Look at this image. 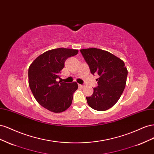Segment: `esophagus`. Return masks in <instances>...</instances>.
Returning a JSON list of instances; mask_svg holds the SVG:
<instances>
[{
	"instance_id": "34e87169",
	"label": "esophagus",
	"mask_w": 154,
	"mask_h": 154,
	"mask_svg": "<svg viewBox=\"0 0 154 154\" xmlns=\"http://www.w3.org/2000/svg\"><path fill=\"white\" fill-rule=\"evenodd\" d=\"M78 86L80 87H81V88H83V87H85L84 85H80V84H78Z\"/></svg>"
}]
</instances>
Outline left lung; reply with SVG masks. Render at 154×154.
Segmentation results:
<instances>
[{"label":"left lung","mask_w":154,"mask_h":154,"mask_svg":"<svg viewBox=\"0 0 154 154\" xmlns=\"http://www.w3.org/2000/svg\"><path fill=\"white\" fill-rule=\"evenodd\" d=\"M92 74H97L98 86L91 96L86 97L87 103L98 111L109 109L117 103L125 89L128 71L122 60L97 48L80 49Z\"/></svg>","instance_id":"left-lung-1"}]
</instances>
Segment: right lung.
<instances>
[{
    "instance_id": "right-lung-1",
    "label": "right lung",
    "mask_w": 154,
    "mask_h": 154,
    "mask_svg": "<svg viewBox=\"0 0 154 154\" xmlns=\"http://www.w3.org/2000/svg\"><path fill=\"white\" fill-rule=\"evenodd\" d=\"M78 50L57 48L45 51L31 63L28 69L30 89L37 102L48 110L60 113L72 104L73 93L78 88L76 82H57L59 73L69 57Z\"/></svg>"
}]
</instances>
